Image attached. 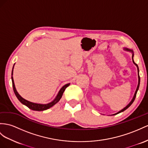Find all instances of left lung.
Masks as SVG:
<instances>
[{"instance_id": "8db88e82", "label": "left lung", "mask_w": 148, "mask_h": 148, "mask_svg": "<svg viewBox=\"0 0 148 148\" xmlns=\"http://www.w3.org/2000/svg\"><path fill=\"white\" fill-rule=\"evenodd\" d=\"M125 51H129V52H132V62H133V63L135 64V65L137 66V68H138V86H137V88H136V91H135V93H134V96H133V98H132V100H131V101L130 102V103H129L126 107H125L124 108H123V109H121V110L120 111H119L118 112H117V113H116V114H112V115H116V114H119V113H120V112H123V111H124L125 110H126V109H127L132 104V103H133L134 102V99H135V98H136V94H137V92H138V89H139V84H140V77H139V68H138V65L137 64H136L135 62H134V60H133V56H134V52H133V51L132 50H131V49H127V48H124V49Z\"/></svg>"}]
</instances>
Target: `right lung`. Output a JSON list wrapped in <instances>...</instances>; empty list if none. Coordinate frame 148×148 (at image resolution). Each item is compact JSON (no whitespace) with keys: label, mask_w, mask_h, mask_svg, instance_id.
<instances>
[{"label":"right lung","mask_w":148,"mask_h":148,"mask_svg":"<svg viewBox=\"0 0 148 148\" xmlns=\"http://www.w3.org/2000/svg\"><path fill=\"white\" fill-rule=\"evenodd\" d=\"M15 65V64H14V66ZM14 66L12 68V86H13V89H14V92L16 94V97H17V99H18L21 103L22 104H24L26 106L28 107L29 109H32V110L34 111H44V110H46V109H48L52 107L53 106L55 105L56 103H58V102L59 101V100L60 99V98L62 97V94L63 92H64V90H65L66 88L67 87L69 86L70 85V83L69 84H67L66 85H64L62 88L60 89V90L59 91L58 95L56 96L55 99L53 100L51 103H49L48 104H37V103H32V102H30L27 100H26L25 99H24L23 97H22L19 94H18L17 91V90L16 89V87H15V84H14V79H13V77H12V75H13V69H14Z\"/></svg>","instance_id":"right-lung-1"}]
</instances>
